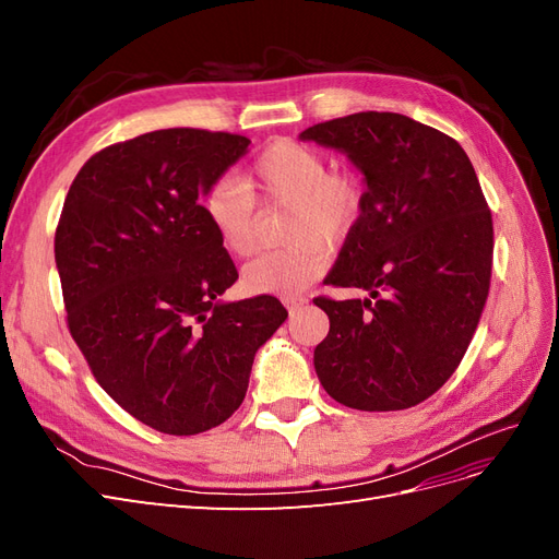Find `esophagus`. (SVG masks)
<instances>
[{"mask_svg": "<svg viewBox=\"0 0 559 559\" xmlns=\"http://www.w3.org/2000/svg\"><path fill=\"white\" fill-rule=\"evenodd\" d=\"M308 302V298L306 296H294V298H284V306H286V310H289L292 314H296L302 306H306Z\"/></svg>", "mask_w": 559, "mask_h": 559, "instance_id": "obj_1", "label": "esophagus"}]
</instances>
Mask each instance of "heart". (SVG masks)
Wrapping results in <instances>:
<instances>
[{
	"instance_id": "1",
	"label": "heart",
	"mask_w": 559,
	"mask_h": 559,
	"mask_svg": "<svg viewBox=\"0 0 559 559\" xmlns=\"http://www.w3.org/2000/svg\"><path fill=\"white\" fill-rule=\"evenodd\" d=\"M366 205L364 177L352 167H329L319 148L296 140L270 142L240 181L218 179L202 198V212L222 247L238 259L259 249V207L286 210L280 238L242 270L249 294L294 296L324 273L329 247L343 245Z\"/></svg>"
}]
</instances>
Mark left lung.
<instances>
[{"mask_svg":"<svg viewBox=\"0 0 559 559\" xmlns=\"http://www.w3.org/2000/svg\"><path fill=\"white\" fill-rule=\"evenodd\" d=\"M300 138L345 151L366 177L361 222L326 284L370 298H314L331 321L314 349L319 382L347 408H413L462 364L489 294L495 228L476 170L450 134L392 111Z\"/></svg>","mask_w":559,"mask_h":559,"instance_id":"8db88e82","label":"left lung"}]
</instances>
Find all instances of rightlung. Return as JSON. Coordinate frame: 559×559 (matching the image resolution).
<instances>
[{
  "label": "right lung",
  "mask_w": 559,
  "mask_h": 559,
  "mask_svg": "<svg viewBox=\"0 0 559 559\" xmlns=\"http://www.w3.org/2000/svg\"><path fill=\"white\" fill-rule=\"evenodd\" d=\"M249 144L200 128L111 144L74 177L56 228L67 329L91 373L126 413L170 436L238 411L253 354L289 317L275 296L216 300L238 270L200 193Z\"/></svg>",
  "instance_id": "obj_1"
}]
</instances>
